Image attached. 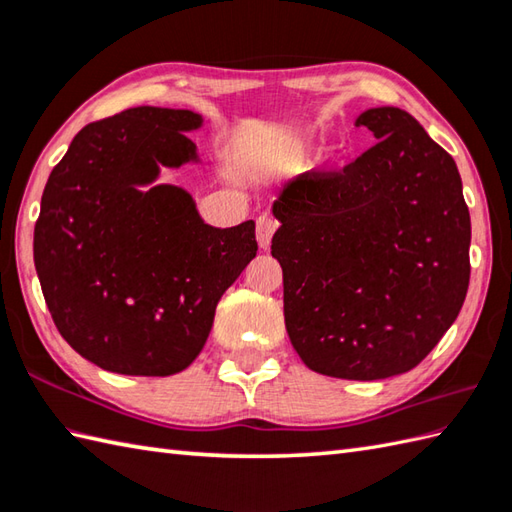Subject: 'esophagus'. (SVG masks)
Masks as SVG:
<instances>
[{
  "label": "esophagus",
  "instance_id": "obj_1",
  "mask_svg": "<svg viewBox=\"0 0 512 512\" xmlns=\"http://www.w3.org/2000/svg\"><path fill=\"white\" fill-rule=\"evenodd\" d=\"M277 220L273 215H259L257 217V242L262 248L270 246V239H273V233L277 231Z\"/></svg>",
  "mask_w": 512,
  "mask_h": 512
}]
</instances>
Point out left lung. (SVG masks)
I'll return each mask as SVG.
<instances>
[{
    "label": "left lung",
    "mask_w": 512,
    "mask_h": 512,
    "mask_svg": "<svg viewBox=\"0 0 512 512\" xmlns=\"http://www.w3.org/2000/svg\"><path fill=\"white\" fill-rule=\"evenodd\" d=\"M378 138L341 171L279 193L270 253L284 270L290 343L312 372L405 374L458 319L471 215L455 160L398 107L356 118Z\"/></svg>",
    "instance_id": "left-lung-1"
}]
</instances>
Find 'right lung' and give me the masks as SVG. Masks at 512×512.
Masks as SVG:
<instances>
[{"mask_svg": "<svg viewBox=\"0 0 512 512\" xmlns=\"http://www.w3.org/2000/svg\"><path fill=\"white\" fill-rule=\"evenodd\" d=\"M200 125V114L149 105L85 125L43 189V299L72 350L107 372L187 369L217 301L257 255L253 220L213 228L184 189L151 187L160 167L198 160L184 132Z\"/></svg>", "mask_w": 512, "mask_h": 512, "instance_id": "1", "label": "right lung"}]
</instances>
